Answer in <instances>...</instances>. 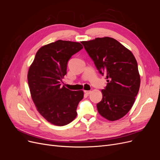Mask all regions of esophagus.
<instances>
[{"label": "esophagus", "mask_w": 160, "mask_h": 160, "mask_svg": "<svg viewBox=\"0 0 160 160\" xmlns=\"http://www.w3.org/2000/svg\"><path fill=\"white\" fill-rule=\"evenodd\" d=\"M84 93L87 95H89L90 93H91V91H87V90H85L84 91Z\"/></svg>", "instance_id": "obj_1"}]
</instances>
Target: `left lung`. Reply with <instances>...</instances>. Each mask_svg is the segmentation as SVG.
<instances>
[{"label": "left lung", "mask_w": 160, "mask_h": 160, "mask_svg": "<svg viewBox=\"0 0 160 160\" xmlns=\"http://www.w3.org/2000/svg\"><path fill=\"white\" fill-rule=\"evenodd\" d=\"M100 73L106 75L107 86L97 104L99 113L109 121L119 119L132 108L140 86L136 59L126 47L105 37L82 41Z\"/></svg>", "instance_id": "left-lung-1"}]
</instances>
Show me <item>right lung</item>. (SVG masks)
Returning <instances> with one entry per match:
<instances>
[{
	"label": "right lung",
	"instance_id": "1",
	"mask_svg": "<svg viewBox=\"0 0 160 160\" xmlns=\"http://www.w3.org/2000/svg\"><path fill=\"white\" fill-rule=\"evenodd\" d=\"M82 49L79 42L62 40L42 46L28 71V83L37 109L47 122L57 126L75 119L77 105L83 98V91L61 88L68 61Z\"/></svg>",
	"mask_w": 160,
	"mask_h": 160
}]
</instances>
